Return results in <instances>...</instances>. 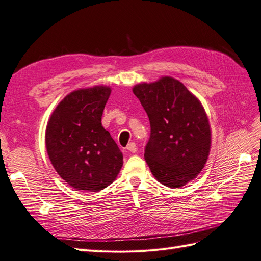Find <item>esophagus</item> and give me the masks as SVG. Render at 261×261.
<instances>
[{
    "label": "esophagus",
    "mask_w": 261,
    "mask_h": 261,
    "mask_svg": "<svg viewBox=\"0 0 261 261\" xmlns=\"http://www.w3.org/2000/svg\"><path fill=\"white\" fill-rule=\"evenodd\" d=\"M126 150L131 153H136L137 152V145L135 142H130L128 145H126Z\"/></svg>",
    "instance_id": "obj_1"
}]
</instances>
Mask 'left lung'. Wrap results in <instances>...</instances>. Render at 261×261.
Listing matches in <instances>:
<instances>
[{"mask_svg": "<svg viewBox=\"0 0 261 261\" xmlns=\"http://www.w3.org/2000/svg\"><path fill=\"white\" fill-rule=\"evenodd\" d=\"M146 111L151 136L144 158L161 184L179 188L204 167L211 147V129L204 108L181 82L164 76L133 87Z\"/></svg>", "mask_w": 261, "mask_h": 261, "instance_id": "8db88e82", "label": "left lung"}]
</instances>
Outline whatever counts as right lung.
I'll return each mask as SVG.
<instances>
[{"label":"right lung","mask_w":261,"mask_h":261,"mask_svg":"<svg viewBox=\"0 0 261 261\" xmlns=\"http://www.w3.org/2000/svg\"><path fill=\"white\" fill-rule=\"evenodd\" d=\"M108 86L70 93L52 113L46 129L51 164L77 190L100 191L113 182L123 164L122 153L101 125Z\"/></svg>","instance_id":"obj_1"}]
</instances>
